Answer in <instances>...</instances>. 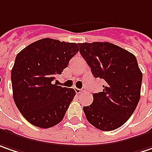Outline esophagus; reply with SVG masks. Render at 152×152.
<instances>
[{"label":"esophagus","mask_w":152,"mask_h":152,"mask_svg":"<svg viewBox=\"0 0 152 152\" xmlns=\"http://www.w3.org/2000/svg\"><path fill=\"white\" fill-rule=\"evenodd\" d=\"M75 91H76V94H81V93L83 92V89H81V88H75Z\"/></svg>","instance_id":"obj_1"}]
</instances>
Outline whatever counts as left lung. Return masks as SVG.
Returning <instances> with one entry per match:
<instances>
[{"instance_id":"8db88e82","label":"left lung","mask_w":152,"mask_h":152,"mask_svg":"<svg viewBox=\"0 0 152 152\" xmlns=\"http://www.w3.org/2000/svg\"><path fill=\"white\" fill-rule=\"evenodd\" d=\"M80 53L95 78L104 81L102 92L93 94L91 105L83 107L94 127L113 131L128 121L140 99L142 72L136 57L108 42L79 44Z\"/></svg>"}]
</instances>
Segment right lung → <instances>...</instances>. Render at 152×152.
Wrapping results in <instances>:
<instances>
[{"mask_svg":"<svg viewBox=\"0 0 152 152\" xmlns=\"http://www.w3.org/2000/svg\"><path fill=\"white\" fill-rule=\"evenodd\" d=\"M79 44L42 39L17 54L11 71L16 107L31 125L50 128L63 121L76 91L53 84L79 50Z\"/></svg>","mask_w":152,"mask_h":152,"instance_id":"obj_1","label":"right lung"}]
</instances>
